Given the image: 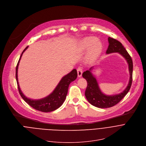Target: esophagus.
<instances>
[{
  "mask_svg": "<svg viewBox=\"0 0 146 146\" xmlns=\"http://www.w3.org/2000/svg\"><path fill=\"white\" fill-rule=\"evenodd\" d=\"M77 74H78V77H81L82 76V68L81 67H79L77 69Z\"/></svg>",
  "mask_w": 146,
  "mask_h": 146,
  "instance_id": "34e87169",
  "label": "esophagus"
}]
</instances>
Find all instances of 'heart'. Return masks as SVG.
Masks as SVG:
<instances>
[{
	"instance_id": "b5f03b06",
	"label": "heart",
	"mask_w": 146,
	"mask_h": 146,
	"mask_svg": "<svg viewBox=\"0 0 146 146\" xmlns=\"http://www.w3.org/2000/svg\"><path fill=\"white\" fill-rule=\"evenodd\" d=\"M96 41H97L96 38L94 37H89L85 38L83 40V45L84 47L86 49L90 48L93 45V46H92V48H91L89 53V56L90 57H94L99 50L100 45L98 42L96 43Z\"/></svg>"
}]
</instances>
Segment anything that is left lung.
I'll return each instance as SVG.
<instances>
[{
	"instance_id": "obj_1",
	"label": "left lung",
	"mask_w": 146,
	"mask_h": 146,
	"mask_svg": "<svg viewBox=\"0 0 146 146\" xmlns=\"http://www.w3.org/2000/svg\"><path fill=\"white\" fill-rule=\"evenodd\" d=\"M108 41L109 46L106 52V54L117 52L125 58L129 65L130 79L128 85L122 92L117 94L109 96L105 94L101 90L97 80L92 72L94 69L93 66L91 67L89 70L83 73L82 77L86 79L88 82L85 93L87 100L94 106L102 109L113 107L119 102L130 90L133 80V64L131 57L119 41L109 37Z\"/></svg>"
}]
</instances>
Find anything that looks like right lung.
Wrapping results in <instances>:
<instances>
[{"instance_id": "obj_1", "label": "right lung", "mask_w": 146, "mask_h": 146, "mask_svg": "<svg viewBox=\"0 0 146 146\" xmlns=\"http://www.w3.org/2000/svg\"><path fill=\"white\" fill-rule=\"evenodd\" d=\"M28 48V46H27L23 51L16 68V79L19 93L25 102L33 109L45 113L53 111L59 108L65 101L69 84L74 81L77 77V70L76 69H74L69 73L64 76L52 93L46 97L39 100H32L28 98L21 92L19 86L17 77V70L20 60L23 53Z\"/></svg>"}]
</instances>
